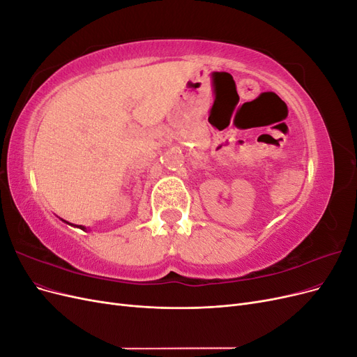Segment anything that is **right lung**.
<instances>
[{
  "instance_id": "obj_1",
  "label": "right lung",
  "mask_w": 357,
  "mask_h": 357,
  "mask_svg": "<svg viewBox=\"0 0 357 357\" xmlns=\"http://www.w3.org/2000/svg\"><path fill=\"white\" fill-rule=\"evenodd\" d=\"M62 220V219H61ZM62 222H66L67 225H71V226H75V228H80L82 231H86V232H88V228H86V226H82V225H73V223H68L67 220H62Z\"/></svg>"
}]
</instances>
